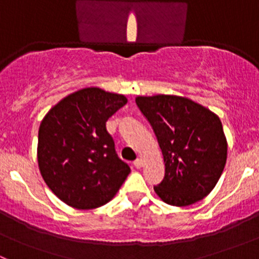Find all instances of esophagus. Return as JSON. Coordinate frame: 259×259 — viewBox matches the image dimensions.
<instances>
[{
    "instance_id": "esophagus-1",
    "label": "esophagus",
    "mask_w": 259,
    "mask_h": 259,
    "mask_svg": "<svg viewBox=\"0 0 259 259\" xmlns=\"http://www.w3.org/2000/svg\"><path fill=\"white\" fill-rule=\"evenodd\" d=\"M134 166L137 169L142 168V166H143V160H142V159H137V160L134 161Z\"/></svg>"
}]
</instances>
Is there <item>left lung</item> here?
Here are the masks:
<instances>
[{
  "instance_id": "1",
  "label": "left lung",
  "mask_w": 259,
  "mask_h": 259,
  "mask_svg": "<svg viewBox=\"0 0 259 259\" xmlns=\"http://www.w3.org/2000/svg\"><path fill=\"white\" fill-rule=\"evenodd\" d=\"M138 108L153 127L165 163L154 187L176 207L194 204L215 187L227 161V140L215 114L187 98L138 96Z\"/></svg>"
}]
</instances>
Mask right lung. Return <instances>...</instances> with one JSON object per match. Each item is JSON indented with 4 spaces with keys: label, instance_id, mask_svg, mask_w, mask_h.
Segmentation results:
<instances>
[{
    "label": "right lung",
    "instance_id": "obj_1",
    "mask_svg": "<svg viewBox=\"0 0 259 259\" xmlns=\"http://www.w3.org/2000/svg\"><path fill=\"white\" fill-rule=\"evenodd\" d=\"M126 98L88 88L62 99L38 129L41 176L57 198L77 209L106 204L129 176L117 156L106 121Z\"/></svg>",
    "mask_w": 259,
    "mask_h": 259
}]
</instances>
